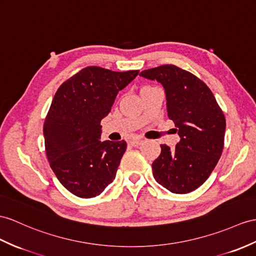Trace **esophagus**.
I'll return each instance as SVG.
<instances>
[{
    "mask_svg": "<svg viewBox=\"0 0 256 256\" xmlns=\"http://www.w3.org/2000/svg\"><path fill=\"white\" fill-rule=\"evenodd\" d=\"M143 142H144V140H141V139H134V140L130 141V144L134 146H141V144H142Z\"/></svg>",
    "mask_w": 256,
    "mask_h": 256,
    "instance_id": "1",
    "label": "esophagus"
}]
</instances>
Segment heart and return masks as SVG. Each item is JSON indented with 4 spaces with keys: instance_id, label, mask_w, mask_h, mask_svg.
Here are the masks:
<instances>
[{
    "instance_id": "heart-1",
    "label": "heart",
    "mask_w": 256,
    "mask_h": 256,
    "mask_svg": "<svg viewBox=\"0 0 256 256\" xmlns=\"http://www.w3.org/2000/svg\"><path fill=\"white\" fill-rule=\"evenodd\" d=\"M144 88H148V86H144Z\"/></svg>"
}]
</instances>
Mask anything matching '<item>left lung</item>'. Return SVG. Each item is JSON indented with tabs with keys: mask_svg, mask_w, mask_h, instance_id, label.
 Segmentation results:
<instances>
[{
	"mask_svg": "<svg viewBox=\"0 0 256 256\" xmlns=\"http://www.w3.org/2000/svg\"><path fill=\"white\" fill-rule=\"evenodd\" d=\"M140 76L164 86L167 114L180 136L174 150L160 144V156L152 164L153 176L172 193H189L205 182L220 158L225 116L208 86L189 72L162 65Z\"/></svg>",
	"mask_w": 256,
	"mask_h": 256,
	"instance_id": "8db88e82",
	"label": "left lung"
}]
</instances>
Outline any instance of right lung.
I'll return each mask as SVG.
<instances>
[{"mask_svg": "<svg viewBox=\"0 0 256 256\" xmlns=\"http://www.w3.org/2000/svg\"><path fill=\"white\" fill-rule=\"evenodd\" d=\"M138 74L89 66L56 91L43 126L46 152L55 176L72 194L94 198L115 179L127 143L100 141L101 120L118 91Z\"/></svg>", "mask_w": 256, "mask_h": 256, "instance_id": "1", "label": "right lung"}]
</instances>
